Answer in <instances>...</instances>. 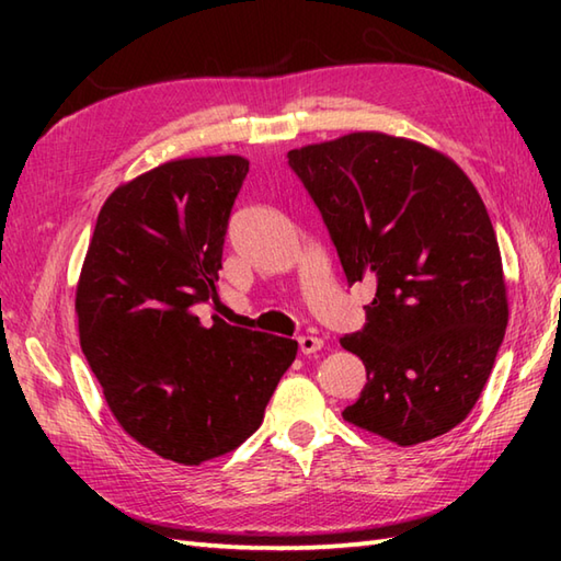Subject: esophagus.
I'll return each instance as SVG.
<instances>
[{
	"label": "esophagus",
	"mask_w": 561,
	"mask_h": 561,
	"mask_svg": "<svg viewBox=\"0 0 561 561\" xmlns=\"http://www.w3.org/2000/svg\"><path fill=\"white\" fill-rule=\"evenodd\" d=\"M299 350H301V354L311 356V354L323 350V340L316 337V335H301L299 337Z\"/></svg>",
	"instance_id": "34e87169"
}]
</instances>
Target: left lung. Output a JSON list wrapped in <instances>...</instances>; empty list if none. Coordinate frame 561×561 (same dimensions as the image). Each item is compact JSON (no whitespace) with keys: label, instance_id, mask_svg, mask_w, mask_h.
<instances>
[{"label":"left lung","instance_id":"obj_1","mask_svg":"<svg viewBox=\"0 0 561 561\" xmlns=\"http://www.w3.org/2000/svg\"><path fill=\"white\" fill-rule=\"evenodd\" d=\"M347 282L371 279L366 328L340 344L366 366L350 424L398 446L458 426L502 347L508 301L496 233L460 165L422 141L352 133L289 151Z\"/></svg>","mask_w":561,"mask_h":561}]
</instances>
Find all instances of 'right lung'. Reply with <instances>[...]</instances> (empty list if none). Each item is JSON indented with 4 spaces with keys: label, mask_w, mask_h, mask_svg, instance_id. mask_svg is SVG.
Masks as SVG:
<instances>
[{
    "label": "right lung",
    "mask_w": 561,
    "mask_h": 561,
    "mask_svg": "<svg viewBox=\"0 0 561 561\" xmlns=\"http://www.w3.org/2000/svg\"><path fill=\"white\" fill-rule=\"evenodd\" d=\"M248 159H173L117 185L77 282L79 342L113 416L157 456L199 465L257 432L299 342L224 323L219 270Z\"/></svg>",
    "instance_id": "obj_1"
}]
</instances>
